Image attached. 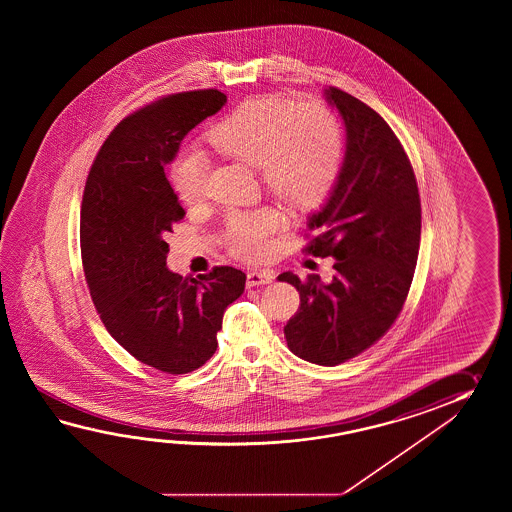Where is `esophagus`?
I'll return each instance as SVG.
<instances>
[{
  "label": "esophagus",
  "instance_id": "obj_1",
  "mask_svg": "<svg viewBox=\"0 0 512 512\" xmlns=\"http://www.w3.org/2000/svg\"><path fill=\"white\" fill-rule=\"evenodd\" d=\"M274 280V274L269 271H252L247 274V287H258V285H267Z\"/></svg>",
  "mask_w": 512,
  "mask_h": 512
}]
</instances>
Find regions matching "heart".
Here are the masks:
<instances>
[{
    "label": "heart",
    "instance_id": "b5f03b06",
    "mask_svg": "<svg viewBox=\"0 0 512 512\" xmlns=\"http://www.w3.org/2000/svg\"><path fill=\"white\" fill-rule=\"evenodd\" d=\"M207 141L219 155L258 168L272 196L294 212H309L326 201L344 163V141L329 109L293 98L254 97L241 102L208 131ZM174 192L186 207H199L208 197L207 163L199 155H183L170 168ZM280 227L271 207L232 214L225 240L243 260H258L269 251V238Z\"/></svg>",
    "mask_w": 512,
    "mask_h": 512
}]
</instances>
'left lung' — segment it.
<instances>
[{
    "label": "left lung",
    "mask_w": 512,
    "mask_h": 512,
    "mask_svg": "<svg viewBox=\"0 0 512 512\" xmlns=\"http://www.w3.org/2000/svg\"><path fill=\"white\" fill-rule=\"evenodd\" d=\"M327 102L346 128L342 172L324 207L309 218L318 230L305 252L333 256V280L280 282L300 293L296 315L283 327L296 357L337 366L370 348L392 327L414 280L421 241V201L414 168L377 111L329 87Z\"/></svg>",
    "instance_id": "8db88e82"
}]
</instances>
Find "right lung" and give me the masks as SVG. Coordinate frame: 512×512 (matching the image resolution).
I'll list each match as a JSON object with an SVG mask.
<instances>
[{
  "label": "right lung",
  "instance_id": "1",
  "mask_svg": "<svg viewBox=\"0 0 512 512\" xmlns=\"http://www.w3.org/2000/svg\"><path fill=\"white\" fill-rule=\"evenodd\" d=\"M227 97L186 91L135 111L109 133L87 175L80 249L87 287L109 335L155 370L183 375L218 348L223 313L245 289V272L214 267L183 278L166 267L185 210L164 168L199 122Z\"/></svg>",
  "mask_w": 512,
  "mask_h": 512
}]
</instances>
